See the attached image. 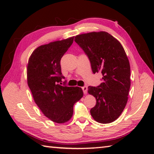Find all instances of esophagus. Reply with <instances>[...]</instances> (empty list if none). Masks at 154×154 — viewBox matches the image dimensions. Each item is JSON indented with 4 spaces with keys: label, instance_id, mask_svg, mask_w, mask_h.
<instances>
[{
    "label": "esophagus",
    "instance_id": "esophagus-1",
    "mask_svg": "<svg viewBox=\"0 0 154 154\" xmlns=\"http://www.w3.org/2000/svg\"><path fill=\"white\" fill-rule=\"evenodd\" d=\"M87 86H84V87H82V90L83 91V93H84V94H87Z\"/></svg>",
    "mask_w": 154,
    "mask_h": 154
}]
</instances>
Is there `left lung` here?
I'll list each match as a JSON object with an SVG mask.
<instances>
[{
	"instance_id": "8db88e82",
	"label": "left lung",
	"mask_w": 154,
	"mask_h": 154,
	"mask_svg": "<svg viewBox=\"0 0 154 154\" xmlns=\"http://www.w3.org/2000/svg\"><path fill=\"white\" fill-rule=\"evenodd\" d=\"M75 42L87 55L93 73L103 75L99 86L88 87V93L97 100L90 110L91 116L101 124L112 122L126 105L131 84L130 63L124 48L103 31L77 35Z\"/></svg>"
}]
</instances>
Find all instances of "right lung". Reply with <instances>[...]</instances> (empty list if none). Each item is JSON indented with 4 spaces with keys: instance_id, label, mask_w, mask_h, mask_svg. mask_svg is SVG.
I'll use <instances>...</instances> for the list:
<instances>
[{
    "instance_id": "1",
    "label": "right lung",
    "mask_w": 154,
    "mask_h": 154,
    "mask_svg": "<svg viewBox=\"0 0 154 154\" xmlns=\"http://www.w3.org/2000/svg\"><path fill=\"white\" fill-rule=\"evenodd\" d=\"M73 39L74 36L38 47L29 57L27 65V83L34 102L44 116L58 124L71 119L74 104L83 96L81 87L59 84L64 79L61 59Z\"/></svg>"
}]
</instances>
